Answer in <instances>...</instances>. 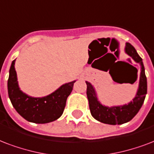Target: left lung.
<instances>
[{"instance_id": "left-lung-1", "label": "left lung", "mask_w": 154, "mask_h": 154, "mask_svg": "<svg viewBox=\"0 0 154 154\" xmlns=\"http://www.w3.org/2000/svg\"><path fill=\"white\" fill-rule=\"evenodd\" d=\"M125 52L129 56H131L136 63H138L140 65L139 87L135 98L130 103L125 105L116 106H107L103 105L98 100L97 93L94 87L90 82H85L87 85L86 94L89 100L90 113L94 119L103 124L116 125L125 124L127 122L130 121L138 113L140 107L142 106L145 95L147 94V78L145 76V67L143 64L142 59L138 55L134 47L129 43H126Z\"/></svg>"}]
</instances>
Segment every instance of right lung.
Segmentation results:
<instances>
[{
  "label": "right lung",
  "mask_w": 154,
  "mask_h": 154,
  "mask_svg": "<svg viewBox=\"0 0 154 154\" xmlns=\"http://www.w3.org/2000/svg\"><path fill=\"white\" fill-rule=\"evenodd\" d=\"M13 60L8 79V94L13 106L27 121L47 124L59 119L64 112L66 100L71 94L76 81L65 83L56 91L45 97L34 98L20 90Z\"/></svg>",
  "instance_id": "obj_1"
}]
</instances>
